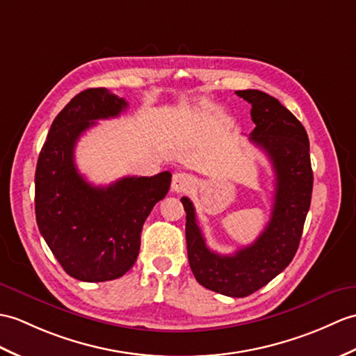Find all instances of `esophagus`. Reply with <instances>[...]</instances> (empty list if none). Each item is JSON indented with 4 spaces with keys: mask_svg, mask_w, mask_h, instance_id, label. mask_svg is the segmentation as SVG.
Segmentation results:
<instances>
[{
    "mask_svg": "<svg viewBox=\"0 0 356 356\" xmlns=\"http://www.w3.org/2000/svg\"><path fill=\"white\" fill-rule=\"evenodd\" d=\"M193 186H194V177L191 175H188V172H176V175L172 176V181H171L172 191L185 193Z\"/></svg>",
    "mask_w": 356,
    "mask_h": 356,
    "instance_id": "1",
    "label": "esophagus"
}]
</instances>
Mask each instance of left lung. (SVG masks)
I'll return each mask as SVG.
<instances>
[{
    "label": "left lung",
    "mask_w": 356,
    "mask_h": 356,
    "mask_svg": "<svg viewBox=\"0 0 356 356\" xmlns=\"http://www.w3.org/2000/svg\"><path fill=\"white\" fill-rule=\"evenodd\" d=\"M252 104L250 140L266 152L276 176L271 218L258 239L234 254H218L206 245L195 209L181 197L186 212L188 261L197 282L229 297H245L282 273L299 249L311 204L312 168L309 139L302 122L275 97L256 89L236 90Z\"/></svg>",
    "instance_id": "left-lung-1"
}]
</instances>
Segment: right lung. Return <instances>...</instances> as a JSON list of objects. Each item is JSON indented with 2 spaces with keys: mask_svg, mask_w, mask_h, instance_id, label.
I'll use <instances>...</instances> for the list:
<instances>
[{
  "mask_svg": "<svg viewBox=\"0 0 356 356\" xmlns=\"http://www.w3.org/2000/svg\"><path fill=\"white\" fill-rule=\"evenodd\" d=\"M129 104L106 88L77 94L57 115L40 150L35 209L40 235L62 268L83 282L118 279L136 262L140 230L167 195L171 172L122 177L94 186L74 162L79 138L95 121L115 118Z\"/></svg>",
  "mask_w": 356,
  "mask_h": 356,
  "instance_id": "add662e5",
  "label": "right lung"
}]
</instances>
